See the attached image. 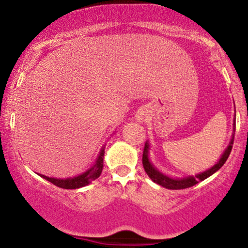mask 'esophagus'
Here are the masks:
<instances>
[{
    "mask_svg": "<svg viewBox=\"0 0 248 248\" xmlns=\"http://www.w3.org/2000/svg\"><path fill=\"white\" fill-rule=\"evenodd\" d=\"M136 120L139 122H146L147 121V114L144 110H140V112H138V114H136Z\"/></svg>",
    "mask_w": 248,
    "mask_h": 248,
    "instance_id": "obj_1",
    "label": "esophagus"
}]
</instances>
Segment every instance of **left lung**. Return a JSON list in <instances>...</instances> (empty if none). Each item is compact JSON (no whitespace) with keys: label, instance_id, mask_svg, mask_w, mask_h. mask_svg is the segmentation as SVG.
<instances>
[{"label":"left lung","instance_id":"left-lung-1","mask_svg":"<svg viewBox=\"0 0 248 248\" xmlns=\"http://www.w3.org/2000/svg\"><path fill=\"white\" fill-rule=\"evenodd\" d=\"M233 132H235V119H234V124H233ZM233 139H234V134H232V138H231V141H230L229 146H227L226 149H225V152L221 154L220 158H219L218 162L215 164V166H212L210 169H207L203 172H199L195 176H186V177H182V178H177V177L173 178L168 175H164L163 172H161L157 168L154 166L149 158L150 143L149 141H147L146 144H144L143 156H142V163H143L144 171L147 172V175L149 176V178L152 179L154 183L166 187V189L181 190V189H186V187L193 186L195 184H197L198 182L204 181V179L210 177V176L213 175L215 172H217L218 170L224 166V163L226 162L227 158H229L230 153H231L232 150Z\"/></svg>","mask_w":248,"mask_h":248}]
</instances>
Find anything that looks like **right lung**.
I'll return each instance as SVG.
<instances>
[{
  "label": "right lung",
  "mask_w": 248,
  "mask_h": 248,
  "mask_svg": "<svg viewBox=\"0 0 248 248\" xmlns=\"http://www.w3.org/2000/svg\"><path fill=\"white\" fill-rule=\"evenodd\" d=\"M104 155H105V146L101 148L100 153L98 154V157L94 161V163L92 164V167H90L86 171L81 172L80 175H77L75 177H67V178H56V177H49V176L41 175L38 173L41 177H43L46 181L51 182L55 186L62 187V189H79L85 186H88L92 181H94L101 175L102 168H104Z\"/></svg>",
  "instance_id": "add662e5"
}]
</instances>
